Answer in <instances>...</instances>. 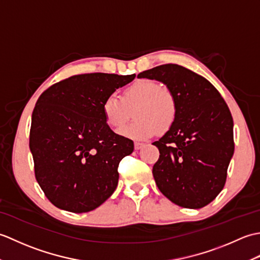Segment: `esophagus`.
<instances>
[{"label":"esophagus","mask_w":260,"mask_h":260,"mask_svg":"<svg viewBox=\"0 0 260 260\" xmlns=\"http://www.w3.org/2000/svg\"><path fill=\"white\" fill-rule=\"evenodd\" d=\"M144 146V144H143V143H140V142H136L135 144H134V147H135V150L136 151H139V150H141V148Z\"/></svg>","instance_id":"34e87169"}]
</instances>
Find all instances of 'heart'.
<instances>
[{"label":"heart","mask_w":260,"mask_h":260,"mask_svg":"<svg viewBox=\"0 0 260 260\" xmlns=\"http://www.w3.org/2000/svg\"><path fill=\"white\" fill-rule=\"evenodd\" d=\"M102 109L106 124L115 129L123 126L134 110L135 120L123 127L119 134L135 141L151 139L157 132L167 133L178 115L174 96L151 79L135 81L123 91L121 98L110 93L104 99Z\"/></svg>","instance_id":"heart-1"}]
</instances>
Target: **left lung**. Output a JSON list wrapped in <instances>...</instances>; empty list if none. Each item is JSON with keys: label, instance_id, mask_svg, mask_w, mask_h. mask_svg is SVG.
I'll return each mask as SVG.
<instances>
[{"label": "left lung", "instance_id": "8db88e82", "mask_svg": "<svg viewBox=\"0 0 260 260\" xmlns=\"http://www.w3.org/2000/svg\"><path fill=\"white\" fill-rule=\"evenodd\" d=\"M137 77L167 85L178 106L173 126L153 143L159 151L153 167L157 187L180 207L203 208L223 189L234 155L227 104L211 82L179 64L157 66Z\"/></svg>", "mask_w": 260, "mask_h": 260}]
</instances>
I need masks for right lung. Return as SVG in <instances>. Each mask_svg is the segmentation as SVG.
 I'll return each instance as SVG.
<instances>
[{
  "label": "right lung",
  "mask_w": 260,
  "mask_h": 260,
  "mask_svg": "<svg viewBox=\"0 0 260 260\" xmlns=\"http://www.w3.org/2000/svg\"><path fill=\"white\" fill-rule=\"evenodd\" d=\"M135 75L84 74L41 93L33 109L30 151L39 185L53 206L82 213L98 208L118 183V164L134 151L114 133L102 105Z\"/></svg>",
  "instance_id": "1"
}]
</instances>
